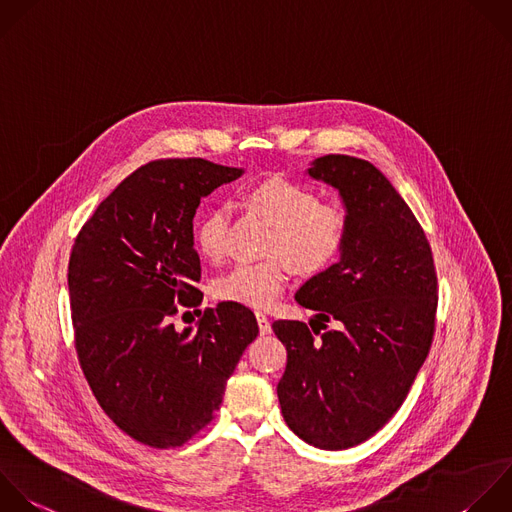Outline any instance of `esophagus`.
<instances>
[{"label":"esophagus","mask_w":512,"mask_h":512,"mask_svg":"<svg viewBox=\"0 0 512 512\" xmlns=\"http://www.w3.org/2000/svg\"><path fill=\"white\" fill-rule=\"evenodd\" d=\"M256 320H258V328H260V334H270L272 332V326H270V318L262 312H256Z\"/></svg>","instance_id":"34e87169"}]
</instances>
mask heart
<instances>
[{
  "mask_svg": "<svg viewBox=\"0 0 512 512\" xmlns=\"http://www.w3.org/2000/svg\"><path fill=\"white\" fill-rule=\"evenodd\" d=\"M246 206L272 226L264 254L256 264H240L220 276L214 296L250 308H268L284 290L290 268L306 278L328 272L350 242V216L338 204H324L320 196L298 182L270 178L244 194ZM228 216L222 208L206 210L194 224L198 252L220 262L226 256Z\"/></svg>",
  "mask_w": 512,
  "mask_h": 512,
  "instance_id": "heart-1",
  "label": "heart"
}]
</instances>
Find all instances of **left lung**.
I'll return each instance as SVG.
<instances>
[{"label":"left lung","mask_w":512,"mask_h":512,"mask_svg":"<svg viewBox=\"0 0 512 512\" xmlns=\"http://www.w3.org/2000/svg\"><path fill=\"white\" fill-rule=\"evenodd\" d=\"M308 174L340 192L352 232L340 262L296 292L300 306L318 312L313 330L298 320L272 324L288 350L278 400L302 440L342 450L374 436L402 406L434 338L438 280L422 226L380 170L328 154ZM328 321L337 328L328 331Z\"/></svg>","instance_id":"obj_1"}]
</instances>
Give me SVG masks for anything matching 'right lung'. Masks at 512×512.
Instances as JSON below:
<instances>
[{
    "label": "right lung",
    "mask_w": 512,
    "mask_h": 512,
    "mask_svg": "<svg viewBox=\"0 0 512 512\" xmlns=\"http://www.w3.org/2000/svg\"><path fill=\"white\" fill-rule=\"evenodd\" d=\"M240 174L202 158L150 162L76 236L68 286L78 360L102 410L142 444L176 448L204 430L258 336L254 312L234 302L194 310L196 332L172 324L178 306L204 298L196 208Z\"/></svg>",
    "instance_id": "right-lung-1"
}]
</instances>
